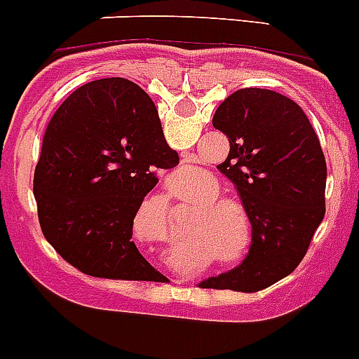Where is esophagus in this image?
Segmentation results:
<instances>
[{
	"instance_id": "1",
	"label": "esophagus",
	"mask_w": 359,
	"mask_h": 359,
	"mask_svg": "<svg viewBox=\"0 0 359 359\" xmlns=\"http://www.w3.org/2000/svg\"><path fill=\"white\" fill-rule=\"evenodd\" d=\"M180 280H182V283H184V279H180ZM180 280H179V279H175V283H180Z\"/></svg>"
}]
</instances>
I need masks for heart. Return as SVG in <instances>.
<instances>
[{"label": "heart", "instance_id": "1", "mask_svg": "<svg viewBox=\"0 0 359 359\" xmlns=\"http://www.w3.org/2000/svg\"><path fill=\"white\" fill-rule=\"evenodd\" d=\"M219 193L216 179L208 180V198L200 202L187 222L189 238L173 245L177 263H186L189 270L205 266L216 256L224 266H238L247 259L252 243V229L248 212L241 200ZM157 202L166 205V196L159 195Z\"/></svg>", "mask_w": 359, "mask_h": 359}]
</instances>
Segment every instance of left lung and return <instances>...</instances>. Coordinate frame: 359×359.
<instances>
[{
	"mask_svg": "<svg viewBox=\"0 0 359 359\" xmlns=\"http://www.w3.org/2000/svg\"><path fill=\"white\" fill-rule=\"evenodd\" d=\"M212 127L229 137L218 170L247 209L252 245L240 266L198 286L257 292L299 266L324 219V151L304 111L270 89L232 93L216 109Z\"/></svg>",
	"mask_w": 359,
	"mask_h": 359,
	"instance_id": "left-lung-1",
	"label": "left lung"
}]
</instances>
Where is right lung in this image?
<instances>
[{
    "instance_id": "right-lung-1",
    "label": "right lung",
    "mask_w": 359,
    "mask_h": 359,
    "mask_svg": "<svg viewBox=\"0 0 359 359\" xmlns=\"http://www.w3.org/2000/svg\"><path fill=\"white\" fill-rule=\"evenodd\" d=\"M177 164L137 83L116 76L79 87L50 119L35 166L44 238L87 276L164 283L132 241V225L157 172Z\"/></svg>"
}]
</instances>
